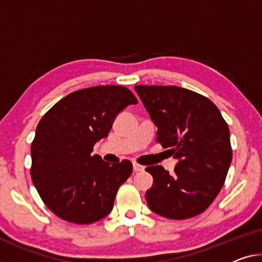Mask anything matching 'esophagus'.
Segmentation results:
<instances>
[{"label": "esophagus", "instance_id": "obj_1", "mask_svg": "<svg viewBox=\"0 0 262 262\" xmlns=\"http://www.w3.org/2000/svg\"><path fill=\"white\" fill-rule=\"evenodd\" d=\"M144 170V166H142V165L137 164V163H134V171L135 172H139V171H143Z\"/></svg>", "mask_w": 262, "mask_h": 262}]
</instances>
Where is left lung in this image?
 I'll list each match as a JSON object with an SVG mask.
<instances>
[{"label":"left lung","instance_id":"8db88e82","mask_svg":"<svg viewBox=\"0 0 262 262\" xmlns=\"http://www.w3.org/2000/svg\"><path fill=\"white\" fill-rule=\"evenodd\" d=\"M157 126V142L178 159L170 174L160 165L145 170L154 177L146 191L152 212L168 219L203 213L224 186L232 148L229 128L219 108L194 91L174 85H136Z\"/></svg>","mask_w":262,"mask_h":262}]
</instances>
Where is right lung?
Instances as JSON below:
<instances>
[{"label":"right lung","instance_id":"add662e5","mask_svg":"<svg viewBox=\"0 0 262 262\" xmlns=\"http://www.w3.org/2000/svg\"><path fill=\"white\" fill-rule=\"evenodd\" d=\"M137 103L125 86H92L66 96L39 120L30 174L43 203L61 219L92 224L112 211L132 163L110 164L91 152L119 112Z\"/></svg>","mask_w":262,"mask_h":262}]
</instances>
